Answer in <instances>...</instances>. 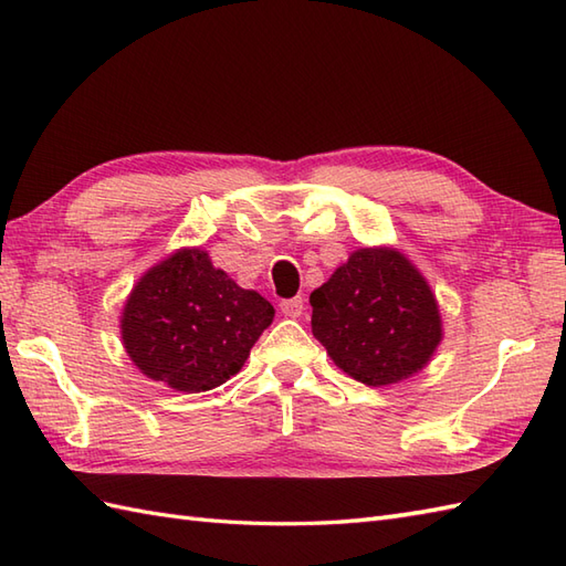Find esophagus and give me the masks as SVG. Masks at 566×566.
Returning a JSON list of instances; mask_svg holds the SVG:
<instances>
[{"mask_svg":"<svg viewBox=\"0 0 566 566\" xmlns=\"http://www.w3.org/2000/svg\"><path fill=\"white\" fill-rule=\"evenodd\" d=\"M280 308H282L284 315H292V318H298L301 311H304V298H301V296L284 298L282 304H280Z\"/></svg>","mask_w":566,"mask_h":566,"instance_id":"esophagus-1","label":"esophagus"}]
</instances>
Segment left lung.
<instances>
[{"label": "left lung", "mask_w": 566, "mask_h": 566, "mask_svg": "<svg viewBox=\"0 0 566 566\" xmlns=\"http://www.w3.org/2000/svg\"><path fill=\"white\" fill-rule=\"evenodd\" d=\"M311 327L331 359L366 386L422 371L441 343L431 286L396 248H359L311 294Z\"/></svg>", "instance_id": "left-lung-1"}]
</instances>
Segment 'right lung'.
<instances>
[{
  "mask_svg": "<svg viewBox=\"0 0 566 566\" xmlns=\"http://www.w3.org/2000/svg\"><path fill=\"white\" fill-rule=\"evenodd\" d=\"M272 318L270 301L217 270L207 251L180 248L135 284L120 333L144 376L202 392L241 371Z\"/></svg>",
  "mask_w": 566,
  "mask_h": 566,
  "instance_id": "right-lung-1",
  "label": "right lung"
}]
</instances>
